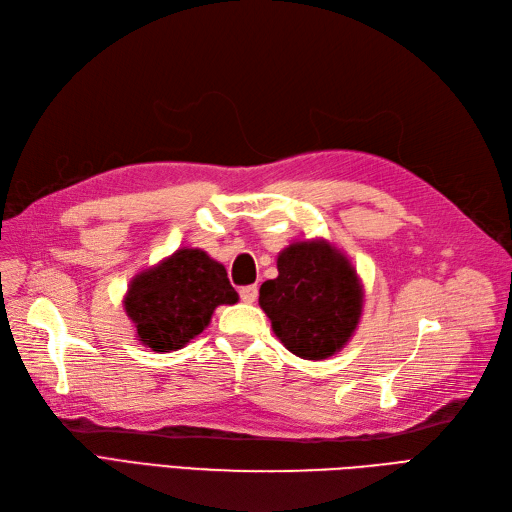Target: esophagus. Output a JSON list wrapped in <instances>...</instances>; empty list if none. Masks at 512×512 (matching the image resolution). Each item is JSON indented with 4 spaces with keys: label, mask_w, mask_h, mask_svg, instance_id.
Masks as SVG:
<instances>
[{
    "label": "esophagus",
    "mask_w": 512,
    "mask_h": 512,
    "mask_svg": "<svg viewBox=\"0 0 512 512\" xmlns=\"http://www.w3.org/2000/svg\"><path fill=\"white\" fill-rule=\"evenodd\" d=\"M240 300L246 304H253L257 300V287L255 285H246L240 289Z\"/></svg>",
    "instance_id": "obj_1"
}]
</instances>
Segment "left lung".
Returning <instances> with one entry per match:
<instances>
[{
	"mask_svg": "<svg viewBox=\"0 0 512 512\" xmlns=\"http://www.w3.org/2000/svg\"><path fill=\"white\" fill-rule=\"evenodd\" d=\"M278 276L259 289V306L287 351L327 359L357 329L364 289L351 261L325 240L293 242L278 253Z\"/></svg>",
	"mask_w": 512,
	"mask_h": 512,
	"instance_id": "1",
	"label": "left lung"
}]
</instances>
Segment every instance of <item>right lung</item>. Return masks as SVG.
<instances>
[{"label":"right lung","instance_id":"right-lung-1","mask_svg":"<svg viewBox=\"0 0 512 512\" xmlns=\"http://www.w3.org/2000/svg\"><path fill=\"white\" fill-rule=\"evenodd\" d=\"M236 302L223 263L200 249H178L131 280L123 306L140 342L170 353L204 332L214 308Z\"/></svg>","mask_w":512,"mask_h":512}]
</instances>
